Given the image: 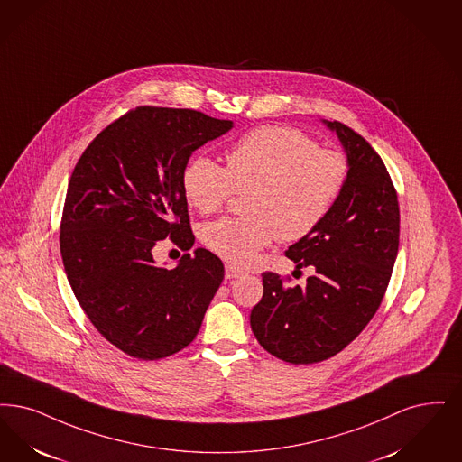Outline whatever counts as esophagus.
Segmentation results:
<instances>
[{"label": "esophagus", "mask_w": 462, "mask_h": 462, "mask_svg": "<svg viewBox=\"0 0 462 462\" xmlns=\"http://www.w3.org/2000/svg\"><path fill=\"white\" fill-rule=\"evenodd\" d=\"M244 272L237 268V266H234V264H225V277L226 278H239Z\"/></svg>", "instance_id": "1"}]
</instances>
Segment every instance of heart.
<instances>
[{
    "label": "heart",
    "instance_id": "obj_1",
    "mask_svg": "<svg viewBox=\"0 0 462 462\" xmlns=\"http://www.w3.org/2000/svg\"><path fill=\"white\" fill-rule=\"evenodd\" d=\"M223 168L208 156L182 171L189 206L203 215L220 211L245 194L244 218H222L201 228L204 245L228 263L245 266L273 239L294 242L314 232L340 198L349 162L337 149L319 148L302 130L263 125L244 134L225 152Z\"/></svg>",
    "mask_w": 462,
    "mask_h": 462
}]
</instances>
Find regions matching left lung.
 <instances>
[{
	"label": "left lung",
	"instance_id": "left-lung-1",
	"mask_svg": "<svg viewBox=\"0 0 462 462\" xmlns=\"http://www.w3.org/2000/svg\"><path fill=\"white\" fill-rule=\"evenodd\" d=\"M347 152L349 177L325 218L285 256L313 266L306 287L263 273L251 328L263 349L292 365H313L346 349L365 330L387 292L399 251V201L387 166L368 141L342 122H327Z\"/></svg>",
	"mask_w": 462,
	"mask_h": 462
}]
</instances>
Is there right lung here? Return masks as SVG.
Wrapping results in <instances>:
<instances>
[{"label":"right lung","instance_id":"obj_1","mask_svg":"<svg viewBox=\"0 0 462 462\" xmlns=\"http://www.w3.org/2000/svg\"><path fill=\"white\" fill-rule=\"evenodd\" d=\"M232 129L187 108L137 106L101 130L75 165L60 225V251L75 297L116 349L156 361L187 347L222 283L206 249L168 270L154 245H194L182 171L190 154Z\"/></svg>","mask_w":462,"mask_h":462}]
</instances>
